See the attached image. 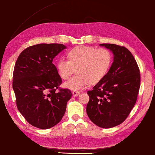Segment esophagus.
Returning <instances> with one entry per match:
<instances>
[{"label": "esophagus", "mask_w": 155, "mask_h": 155, "mask_svg": "<svg viewBox=\"0 0 155 155\" xmlns=\"http://www.w3.org/2000/svg\"><path fill=\"white\" fill-rule=\"evenodd\" d=\"M79 94H80V92L79 91H73L72 92V94L74 97H78Z\"/></svg>", "instance_id": "1"}]
</instances>
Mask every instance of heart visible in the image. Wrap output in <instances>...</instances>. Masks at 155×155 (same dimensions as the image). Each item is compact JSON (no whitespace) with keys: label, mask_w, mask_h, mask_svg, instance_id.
<instances>
[{"label":"heart","mask_w":155,"mask_h":155,"mask_svg":"<svg viewBox=\"0 0 155 155\" xmlns=\"http://www.w3.org/2000/svg\"><path fill=\"white\" fill-rule=\"evenodd\" d=\"M68 59L61 58L57 63L58 73L66 79L76 69L77 73L63 86L74 91L84 89L89 83L97 84L105 77L112 62V54L106 48L97 49L93 47L79 45L68 53Z\"/></svg>","instance_id":"b5f03b06"}]
</instances>
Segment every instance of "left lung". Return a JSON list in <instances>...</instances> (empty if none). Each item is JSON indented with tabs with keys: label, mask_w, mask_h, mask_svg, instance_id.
Instances as JSON below:
<instances>
[{
	"label": "left lung",
	"mask_w": 155,
	"mask_h": 155,
	"mask_svg": "<svg viewBox=\"0 0 155 155\" xmlns=\"http://www.w3.org/2000/svg\"><path fill=\"white\" fill-rule=\"evenodd\" d=\"M110 49L114 61L107 74L87 92L86 111L97 126L110 128L127 118L134 106L140 87L138 66L128 49L114 44H102Z\"/></svg>",
	"instance_id": "1"
}]
</instances>
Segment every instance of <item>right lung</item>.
Here are the masks:
<instances>
[{"label": "right lung", "mask_w": 155, "mask_h": 155, "mask_svg": "<svg viewBox=\"0 0 155 155\" xmlns=\"http://www.w3.org/2000/svg\"><path fill=\"white\" fill-rule=\"evenodd\" d=\"M66 49L61 44H40L21 53L13 74V89L19 111L32 126L48 129L64 116L72 97L69 89H60L62 79L53 58Z\"/></svg>", "instance_id": "obj_1"}]
</instances>
